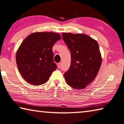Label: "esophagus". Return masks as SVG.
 <instances>
[{
  "label": "esophagus",
  "instance_id": "esophagus-1",
  "mask_svg": "<svg viewBox=\"0 0 124 124\" xmlns=\"http://www.w3.org/2000/svg\"><path fill=\"white\" fill-rule=\"evenodd\" d=\"M61 63H57V67L58 68H60V67H61Z\"/></svg>",
  "mask_w": 124,
  "mask_h": 124
}]
</instances>
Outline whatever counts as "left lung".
Wrapping results in <instances>:
<instances>
[{
  "mask_svg": "<svg viewBox=\"0 0 124 124\" xmlns=\"http://www.w3.org/2000/svg\"><path fill=\"white\" fill-rule=\"evenodd\" d=\"M62 38L71 54V63L64 73L67 83L83 89L97 75L102 63L99 46L95 39L84 34L62 33Z\"/></svg>",
  "mask_w": 124,
  "mask_h": 124,
  "instance_id": "1",
  "label": "left lung"
}]
</instances>
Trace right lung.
Here are the masks:
<instances>
[{
    "label": "right lung",
    "instance_id": "add662e5",
    "mask_svg": "<svg viewBox=\"0 0 124 124\" xmlns=\"http://www.w3.org/2000/svg\"><path fill=\"white\" fill-rule=\"evenodd\" d=\"M61 38L56 33L35 32L22 41L16 53V63L20 74L28 83L43 84L56 70L52 47Z\"/></svg>",
    "mask_w": 124,
    "mask_h": 124
}]
</instances>
